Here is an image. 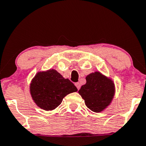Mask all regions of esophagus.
Here are the masks:
<instances>
[{
    "mask_svg": "<svg viewBox=\"0 0 146 146\" xmlns=\"http://www.w3.org/2000/svg\"><path fill=\"white\" fill-rule=\"evenodd\" d=\"M75 86L77 87V88H78V90H80V87H81V84L79 83V82H78V83H75Z\"/></svg>",
    "mask_w": 146,
    "mask_h": 146,
    "instance_id": "34e87169",
    "label": "esophagus"
}]
</instances>
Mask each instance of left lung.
<instances>
[{"instance_id": "obj_1", "label": "left lung", "mask_w": 146, "mask_h": 146, "mask_svg": "<svg viewBox=\"0 0 146 146\" xmlns=\"http://www.w3.org/2000/svg\"><path fill=\"white\" fill-rule=\"evenodd\" d=\"M86 83L78 91L85 104L91 111L99 113L111 103L115 95V84L113 80L99 71L86 77Z\"/></svg>"}]
</instances>
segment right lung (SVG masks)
<instances>
[{
	"instance_id": "right-lung-1",
	"label": "right lung",
	"mask_w": 146,
	"mask_h": 146,
	"mask_svg": "<svg viewBox=\"0 0 146 146\" xmlns=\"http://www.w3.org/2000/svg\"><path fill=\"white\" fill-rule=\"evenodd\" d=\"M78 91L68 79H64L55 69L38 72L30 84V93L35 104L45 111L58 107L63 98Z\"/></svg>"
}]
</instances>
